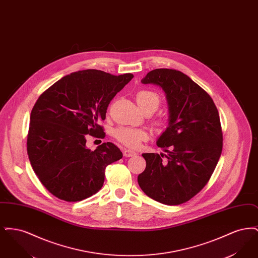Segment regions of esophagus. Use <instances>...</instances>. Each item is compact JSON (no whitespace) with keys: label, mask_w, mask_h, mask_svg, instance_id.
I'll list each match as a JSON object with an SVG mask.
<instances>
[{"label":"esophagus","mask_w":258,"mask_h":258,"mask_svg":"<svg viewBox=\"0 0 258 258\" xmlns=\"http://www.w3.org/2000/svg\"><path fill=\"white\" fill-rule=\"evenodd\" d=\"M123 157H126V158H130V157H134L136 154H135V151L133 150H128V149H124L123 152Z\"/></svg>","instance_id":"34e87169"}]
</instances>
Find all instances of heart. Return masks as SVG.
<instances>
[{"label":"heart","mask_w":258,"mask_h":258,"mask_svg":"<svg viewBox=\"0 0 258 258\" xmlns=\"http://www.w3.org/2000/svg\"><path fill=\"white\" fill-rule=\"evenodd\" d=\"M136 101L143 111L148 109L156 111L160 106L161 100L160 96L156 92L150 90H141L136 94ZM156 123L158 125H163L164 122L157 121ZM114 136L119 142L130 148L139 147L142 142L147 141L150 137L147 131L131 126H121L117 128L114 133Z\"/></svg>","instance_id":"b5f03b06"}]
</instances>
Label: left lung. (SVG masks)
Instances as JSON below:
<instances>
[{"mask_svg": "<svg viewBox=\"0 0 258 258\" xmlns=\"http://www.w3.org/2000/svg\"><path fill=\"white\" fill-rule=\"evenodd\" d=\"M142 83L162 88L170 116L169 126L157 142L167 155H142L146 168L138 175V184L152 199L179 205L206 185L220 160L222 131L219 111L208 93L179 71H151Z\"/></svg>", "mask_w": 258, "mask_h": 258, "instance_id": "8db88e82", "label": "left lung"}]
</instances>
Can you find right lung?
<instances>
[{
  "label": "right lung",
  "instance_id": "1",
  "mask_svg": "<svg viewBox=\"0 0 258 258\" xmlns=\"http://www.w3.org/2000/svg\"><path fill=\"white\" fill-rule=\"evenodd\" d=\"M134 74L112 75L85 70L63 76L37 98L30 117L27 152L37 178L54 197L76 202L97 194L105 168L123 158L111 142L95 151L86 135L104 138L103 126L111 100Z\"/></svg>",
  "mask_w": 258,
  "mask_h": 258
}]
</instances>
